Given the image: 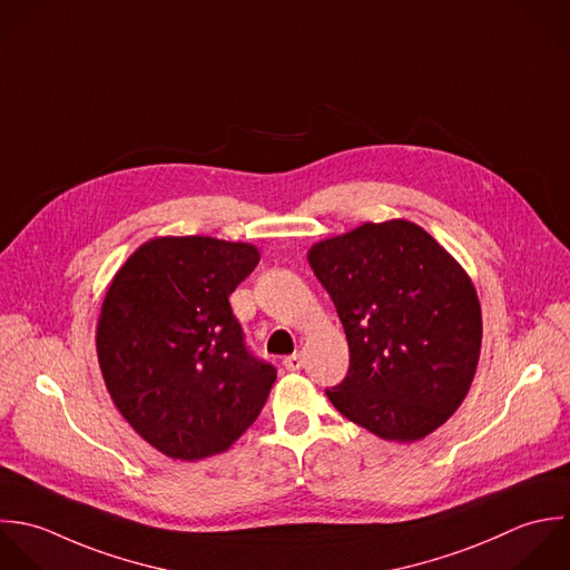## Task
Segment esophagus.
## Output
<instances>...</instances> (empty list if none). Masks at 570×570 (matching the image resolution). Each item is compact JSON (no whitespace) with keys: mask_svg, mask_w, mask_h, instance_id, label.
Here are the masks:
<instances>
[{"mask_svg":"<svg viewBox=\"0 0 570 570\" xmlns=\"http://www.w3.org/2000/svg\"><path fill=\"white\" fill-rule=\"evenodd\" d=\"M284 366H286V371H299L304 366V357L299 353H293V355L284 357Z\"/></svg>","mask_w":570,"mask_h":570,"instance_id":"1","label":"esophagus"}]
</instances>
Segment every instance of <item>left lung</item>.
Returning <instances> with one entry per match:
<instances>
[{
    "instance_id": "8db88e82",
    "label": "left lung",
    "mask_w": 570,
    "mask_h": 570,
    "mask_svg": "<svg viewBox=\"0 0 570 570\" xmlns=\"http://www.w3.org/2000/svg\"><path fill=\"white\" fill-rule=\"evenodd\" d=\"M311 268L342 320L351 366L333 406L382 440L415 442L464 402L482 346L478 293L417 224H364L320 242Z\"/></svg>"
}]
</instances>
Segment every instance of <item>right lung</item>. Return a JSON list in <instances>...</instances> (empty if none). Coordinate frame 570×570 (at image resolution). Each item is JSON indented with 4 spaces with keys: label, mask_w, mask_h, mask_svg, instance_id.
Wrapping results in <instances>:
<instances>
[{
    "label": "right lung",
    "mask_w": 570,
    "mask_h": 570,
    "mask_svg": "<svg viewBox=\"0 0 570 570\" xmlns=\"http://www.w3.org/2000/svg\"><path fill=\"white\" fill-rule=\"evenodd\" d=\"M250 244L159 237L115 275L97 357L121 417L173 460L226 451L262 413L277 368L246 344L230 293L255 271Z\"/></svg>",
    "instance_id": "add662e5"
}]
</instances>
